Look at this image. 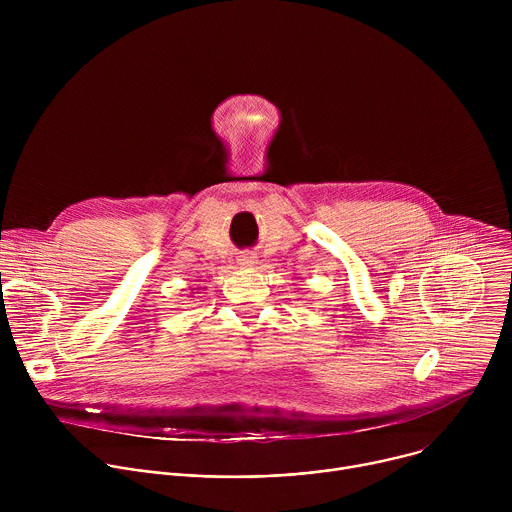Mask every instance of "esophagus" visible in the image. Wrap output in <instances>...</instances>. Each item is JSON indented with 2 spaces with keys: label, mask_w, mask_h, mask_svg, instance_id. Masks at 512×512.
I'll return each mask as SVG.
<instances>
[{
  "label": "esophagus",
  "mask_w": 512,
  "mask_h": 512,
  "mask_svg": "<svg viewBox=\"0 0 512 512\" xmlns=\"http://www.w3.org/2000/svg\"><path fill=\"white\" fill-rule=\"evenodd\" d=\"M255 263V257L253 255H241V259H239V265H243V267H251Z\"/></svg>",
  "instance_id": "obj_1"
}]
</instances>
